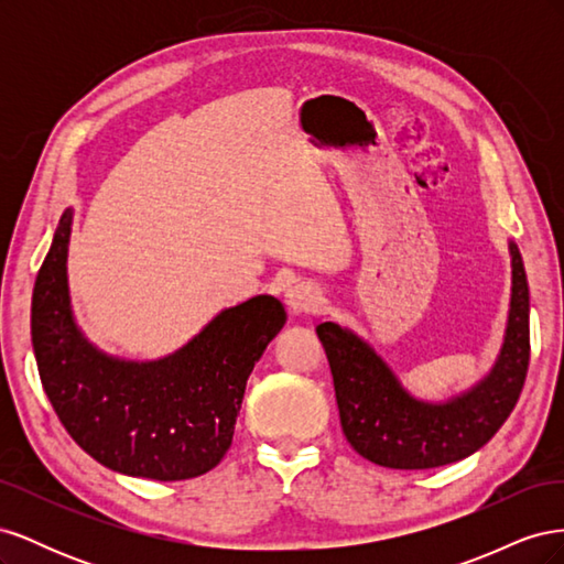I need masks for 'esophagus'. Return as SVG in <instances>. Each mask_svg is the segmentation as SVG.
I'll return each mask as SVG.
<instances>
[{
    "mask_svg": "<svg viewBox=\"0 0 564 564\" xmlns=\"http://www.w3.org/2000/svg\"><path fill=\"white\" fill-rule=\"evenodd\" d=\"M286 305L294 313H317L322 308V294L313 284L299 282L286 292Z\"/></svg>",
    "mask_w": 564,
    "mask_h": 564,
    "instance_id": "esophagus-1",
    "label": "esophagus"
}]
</instances>
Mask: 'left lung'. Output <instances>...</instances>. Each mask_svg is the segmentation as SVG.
<instances>
[{"label":"left lung","mask_w":564,"mask_h":564,"mask_svg":"<svg viewBox=\"0 0 564 564\" xmlns=\"http://www.w3.org/2000/svg\"><path fill=\"white\" fill-rule=\"evenodd\" d=\"M513 256V296L506 340L491 373L445 404L419 402L362 338L334 322L317 324L334 377L340 429L371 464L425 470L470 456L497 435L513 412L529 367V286L522 256Z\"/></svg>","instance_id":"obj_1"}]
</instances>
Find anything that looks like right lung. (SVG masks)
<instances>
[{"mask_svg": "<svg viewBox=\"0 0 564 564\" xmlns=\"http://www.w3.org/2000/svg\"><path fill=\"white\" fill-rule=\"evenodd\" d=\"M65 212L32 292V348L46 398L77 445L110 470L174 482L209 473L230 449L247 379L284 327V305L253 296L218 313L158 362L98 352L67 296Z\"/></svg>", "mask_w": 564, "mask_h": 564, "instance_id": "right-lung-1", "label": "right lung"}]
</instances>
